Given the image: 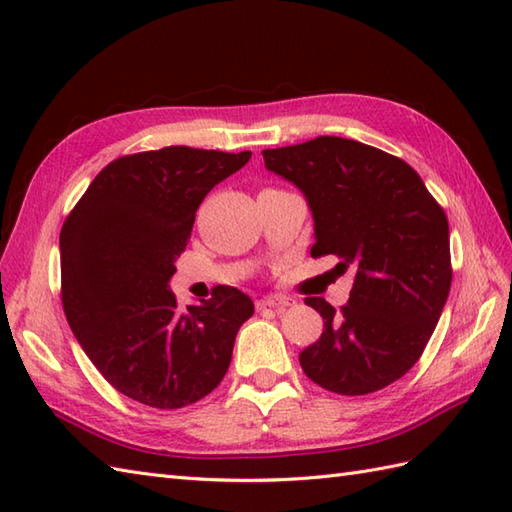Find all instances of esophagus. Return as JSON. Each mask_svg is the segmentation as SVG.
Returning <instances> with one entry per match:
<instances>
[{
	"mask_svg": "<svg viewBox=\"0 0 512 512\" xmlns=\"http://www.w3.org/2000/svg\"><path fill=\"white\" fill-rule=\"evenodd\" d=\"M290 303H292V299H288V297H264V299L257 301V310L270 308L275 312H284L290 306Z\"/></svg>",
	"mask_w": 512,
	"mask_h": 512,
	"instance_id": "34e87169",
	"label": "esophagus"
}]
</instances>
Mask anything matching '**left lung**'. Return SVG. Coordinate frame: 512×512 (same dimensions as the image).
<instances>
[{"mask_svg": "<svg viewBox=\"0 0 512 512\" xmlns=\"http://www.w3.org/2000/svg\"><path fill=\"white\" fill-rule=\"evenodd\" d=\"M266 169L295 184L314 220L312 257L356 268L341 314L306 303L323 334L299 354L323 389L363 396L416 365L451 288L449 222L407 162L339 136L262 151Z\"/></svg>", "mask_w": 512, "mask_h": 512, "instance_id": "left-lung-1", "label": "left lung"}]
</instances>
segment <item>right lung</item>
I'll list each match as a JSON object with an SVG mask.
<instances>
[{
  "instance_id": "obj_1",
  "label": "right lung",
  "mask_w": 512,
  "mask_h": 512,
  "mask_svg": "<svg viewBox=\"0 0 512 512\" xmlns=\"http://www.w3.org/2000/svg\"><path fill=\"white\" fill-rule=\"evenodd\" d=\"M250 151L165 147L110 162L59 237L65 319L94 367L127 398L180 409L220 385L253 299L220 286L178 308L169 281L195 211Z\"/></svg>"
}]
</instances>
